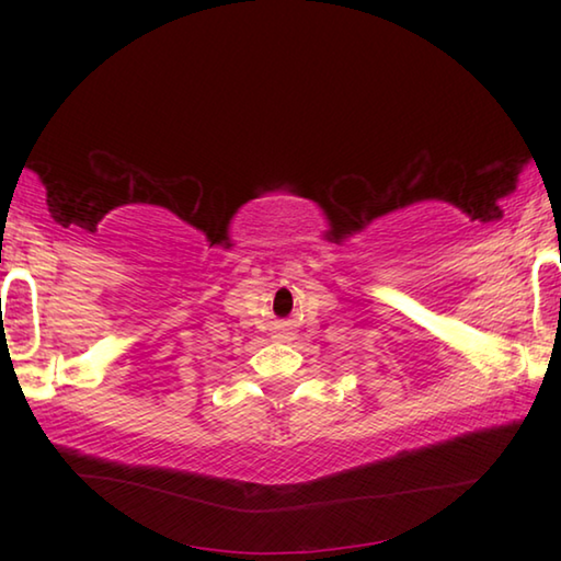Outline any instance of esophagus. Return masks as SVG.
Listing matches in <instances>:
<instances>
[{"mask_svg": "<svg viewBox=\"0 0 561 561\" xmlns=\"http://www.w3.org/2000/svg\"><path fill=\"white\" fill-rule=\"evenodd\" d=\"M274 336H277L279 341H289L294 336V331L289 324H279L277 329H274Z\"/></svg>", "mask_w": 561, "mask_h": 561, "instance_id": "34e87169", "label": "esophagus"}]
</instances>
